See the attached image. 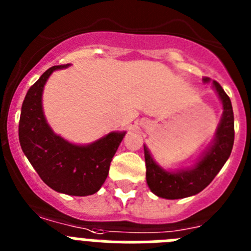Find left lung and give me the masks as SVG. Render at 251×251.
<instances>
[{"instance_id": "obj_1", "label": "left lung", "mask_w": 251, "mask_h": 251, "mask_svg": "<svg viewBox=\"0 0 251 251\" xmlns=\"http://www.w3.org/2000/svg\"><path fill=\"white\" fill-rule=\"evenodd\" d=\"M208 81V77H203V83ZM212 85L223 103V117L211 146L191 168L177 170L175 172L163 170L154 162L151 152L145 146L147 185L151 191L158 197L176 200L199 194L211 183L230 157L235 136L231 100L217 81H212Z\"/></svg>"}]
</instances>
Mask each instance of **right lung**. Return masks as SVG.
Here are the masks:
<instances>
[{"instance_id":"1","label":"right lung","mask_w":251,"mask_h":251,"mask_svg":"<svg viewBox=\"0 0 251 251\" xmlns=\"http://www.w3.org/2000/svg\"><path fill=\"white\" fill-rule=\"evenodd\" d=\"M68 66H51L28 89L20 115L19 139L25 156L49 187L72 196H88L98 192L105 181L126 132H110L86 146L55 134L44 115L43 90L55 70Z\"/></svg>"}]
</instances>
